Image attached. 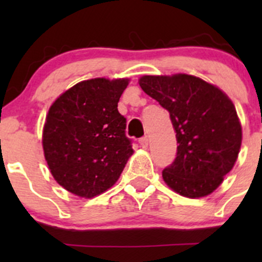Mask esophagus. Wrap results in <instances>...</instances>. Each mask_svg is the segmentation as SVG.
Masks as SVG:
<instances>
[{
  "label": "esophagus",
  "instance_id": "1",
  "mask_svg": "<svg viewBox=\"0 0 262 262\" xmlns=\"http://www.w3.org/2000/svg\"><path fill=\"white\" fill-rule=\"evenodd\" d=\"M139 144H141L142 148H144V149H146V148L148 147V138H147V137H142V138L139 139Z\"/></svg>",
  "mask_w": 262,
  "mask_h": 262
}]
</instances>
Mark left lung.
Listing matches in <instances>:
<instances>
[{"mask_svg": "<svg viewBox=\"0 0 262 262\" xmlns=\"http://www.w3.org/2000/svg\"><path fill=\"white\" fill-rule=\"evenodd\" d=\"M139 86L170 113L178 153L162 171L166 184L186 198L213 192L233 168L242 142L236 107L214 84L195 76H143Z\"/></svg>", "mask_w": 262, "mask_h": 262, "instance_id": "8db88e82", "label": "left lung"}]
</instances>
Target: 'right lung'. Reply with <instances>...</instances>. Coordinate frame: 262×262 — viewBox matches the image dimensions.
Instances as JSON below:
<instances>
[{
	"label": "right lung",
	"mask_w": 262,
	"mask_h": 262,
	"mask_svg": "<svg viewBox=\"0 0 262 262\" xmlns=\"http://www.w3.org/2000/svg\"><path fill=\"white\" fill-rule=\"evenodd\" d=\"M128 78L78 82L50 106L43 129V149L54 180L81 198L102 194L118 181L132 141L118 102Z\"/></svg>",
	"instance_id": "1"
}]
</instances>
